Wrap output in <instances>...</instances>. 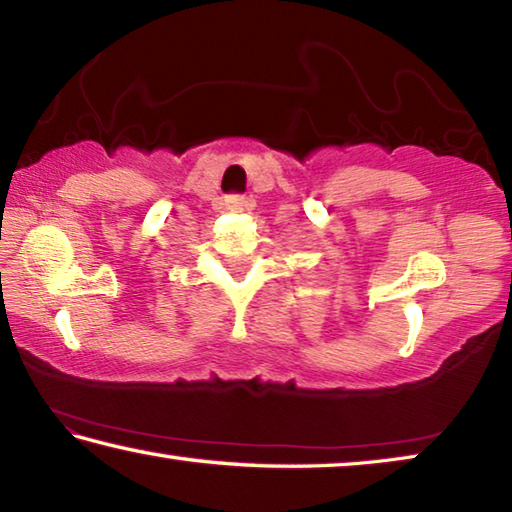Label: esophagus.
<instances>
[{
	"label": "esophagus",
	"instance_id": "1",
	"mask_svg": "<svg viewBox=\"0 0 512 512\" xmlns=\"http://www.w3.org/2000/svg\"><path fill=\"white\" fill-rule=\"evenodd\" d=\"M225 207H228L230 212H244L248 207V201L244 196H228L225 198Z\"/></svg>",
	"mask_w": 512,
	"mask_h": 512
}]
</instances>
